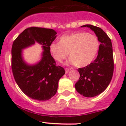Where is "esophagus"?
<instances>
[{"mask_svg":"<svg viewBox=\"0 0 126 126\" xmlns=\"http://www.w3.org/2000/svg\"><path fill=\"white\" fill-rule=\"evenodd\" d=\"M69 71H70V69H69V68H65L66 74H68V72H69Z\"/></svg>","mask_w":126,"mask_h":126,"instance_id":"obj_1","label":"esophagus"}]
</instances>
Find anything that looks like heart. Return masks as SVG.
Wrapping results in <instances>:
<instances>
[{
	"instance_id": "obj_1",
	"label": "heart",
	"mask_w": 126,
	"mask_h": 126,
	"mask_svg": "<svg viewBox=\"0 0 126 126\" xmlns=\"http://www.w3.org/2000/svg\"><path fill=\"white\" fill-rule=\"evenodd\" d=\"M99 42L94 35L78 32L61 36L59 43H52L49 51L57 62H63L69 54L70 64L85 67L90 64L97 55Z\"/></svg>"
}]
</instances>
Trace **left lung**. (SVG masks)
<instances>
[{
	"instance_id": "left-lung-1",
	"label": "left lung",
	"mask_w": 126,
	"mask_h": 126,
	"mask_svg": "<svg viewBox=\"0 0 126 126\" xmlns=\"http://www.w3.org/2000/svg\"><path fill=\"white\" fill-rule=\"evenodd\" d=\"M95 33L100 42L97 58L89 65L79 68L80 78L75 84L78 93L85 97H91L102 93L110 84L114 69L113 55L111 39L102 29L87 24Z\"/></svg>"
}]
</instances>
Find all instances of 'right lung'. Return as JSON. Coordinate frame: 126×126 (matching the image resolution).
I'll list each match as a JSON object with an SVG mask.
<instances>
[{
    "mask_svg": "<svg viewBox=\"0 0 126 126\" xmlns=\"http://www.w3.org/2000/svg\"><path fill=\"white\" fill-rule=\"evenodd\" d=\"M53 29L32 27L25 29L14 41L11 49V69L14 78L22 92L30 98L47 101L55 94L60 79L65 71L56 66L49 46L57 36ZM36 42L44 51L38 63L30 65L23 59L22 50Z\"/></svg>",
    "mask_w": 126,
    "mask_h": 126,
    "instance_id": "add662e5",
    "label": "right lung"
}]
</instances>
